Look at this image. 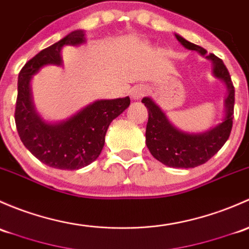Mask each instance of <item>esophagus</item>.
I'll list each match as a JSON object with an SVG mask.
<instances>
[{"mask_svg": "<svg viewBox=\"0 0 249 249\" xmlns=\"http://www.w3.org/2000/svg\"><path fill=\"white\" fill-rule=\"evenodd\" d=\"M146 93H147V87L145 85H137L132 89V97L134 99L142 98Z\"/></svg>", "mask_w": 249, "mask_h": 249, "instance_id": "obj_1", "label": "esophagus"}]
</instances>
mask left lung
<instances>
[{
	"label": "left lung",
	"mask_w": 249,
	"mask_h": 249,
	"mask_svg": "<svg viewBox=\"0 0 249 249\" xmlns=\"http://www.w3.org/2000/svg\"><path fill=\"white\" fill-rule=\"evenodd\" d=\"M176 38L189 50H196L201 55H206L204 48L193 44L178 35ZM207 58L213 61L214 75L225 81L229 91L225 99L227 116L217 127L202 134L182 133L170 124L160 107L150 98H142V101L148 111L145 133L146 145L156 160L171 168H196L206 163L222 148L231 132L235 103V87L232 85L231 76L219 57L210 53Z\"/></svg>",
	"instance_id": "obj_1"
}]
</instances>
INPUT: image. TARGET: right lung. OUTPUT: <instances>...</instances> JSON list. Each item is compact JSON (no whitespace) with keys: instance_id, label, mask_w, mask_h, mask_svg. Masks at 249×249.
<instances>
[{"instance_id":"add662e5","label":"right lung","mask_w":249,"mask_h":249,"mask_svg":"<svg viewBox=\"0 0 249 249\" xmlns=\"http://www.w3.org/2000/svg\"><path fill=\"white\" fill-rule=\"evenodd\" d=\"M84 42L83 31H74L32 57L21 68L18 79L14 119L25 147L42 163L62 170L89 165L101 155L107 127L130 104L129 97L97 101L68 121L58 124L43 122L31 103L30 79L43 66L61 65V48Z\"/></svg>"}]
</instances>
